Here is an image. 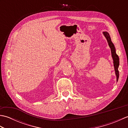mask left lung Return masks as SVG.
I'll return each instance as SVG.
<instances>
[{
    "label": "left lung",
    "mask_w": 128,
    "mask_h": 128,
    "mask_svg": "<svg viewBox=\"0 0 128 128\" xmlns=\"http://www.w3.org/2000/svg\"><path fill=\"white\" fill-rule=\"evenodd\" d=\"M103 34H104L105 37L106 38V39H107L108 45H109L110 47V48L111 53H112V56L113 59V64H114V66L116 75V81H118V78H119V71H118V67L119 66V57L117 54H116L115 47L114 46L112 42L111 41L110 37V36L109 34H108L107 32H103Z\"/></svg>",
    "instance_id": "8db88e82"
}]
</instances>
